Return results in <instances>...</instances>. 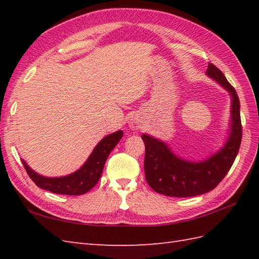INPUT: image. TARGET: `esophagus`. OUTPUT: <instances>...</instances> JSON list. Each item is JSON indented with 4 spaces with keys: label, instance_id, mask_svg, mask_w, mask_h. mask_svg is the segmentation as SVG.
Listing matches in <instances>:
<instances>
[{
    "label": "esophagus",
    "instance_id": "1",
    "mask_svg": "<svg viewBox=\"0 0 259 259\" xmlns=\"http://www.w3.org/2000/svg\"><path fill=\"white\" fill-rule=\"evenodd\" d=\"M129 126L133 130H139L141 128V119L139 115H134L129 120Z\"/></svg>",
    "mask_w": 259,
    "mask_h": 259
}]
</instances>
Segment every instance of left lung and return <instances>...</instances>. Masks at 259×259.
<instances>
[{"label":"left lung","instance_id":"left-lung-1","mask_svg":"<svg viewBox=\"0 0 259 259\" xmlns=\"http://www.w3.org/2000/svg\"><path fill=\"white\" fill-rule=\"evenodd\" d=\"M206 74L226 89L232 98L230 133L221 150L203 161L192 162L177 157L163 141L142 135L145 142V175L147 183L158 194L169 197H192L212 190L227 175L237 156L243 128L237 92L226 76L209 63Z\"/></svg>","mask_w":259,"mask_h":259}]
</instances>
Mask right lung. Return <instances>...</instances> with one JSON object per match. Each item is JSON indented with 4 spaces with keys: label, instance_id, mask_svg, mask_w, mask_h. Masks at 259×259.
<instances>
[{
    "label": "right lung",
    "instance_id": "1",
    "mask_svg": "<svg viewBox=\"0 0 259 259\" xmlns=\"http://www.w3.org/2000/svg\"><path fill=\"white\" fill-rule=\"evenodd\" d=\"M122 131L119 130L117 133L104 137L93 149L83 166L73 174L63 176V177H45L32 170L23 159L21 160L29 177L34 181L38 188L60 195H83L97 185L101 177L104 163H106L110 152L118 145L120 139L122 138Z\"/></svg>",
    "mask_w": 259,
    "mask_h": 259
}]
</instances>
